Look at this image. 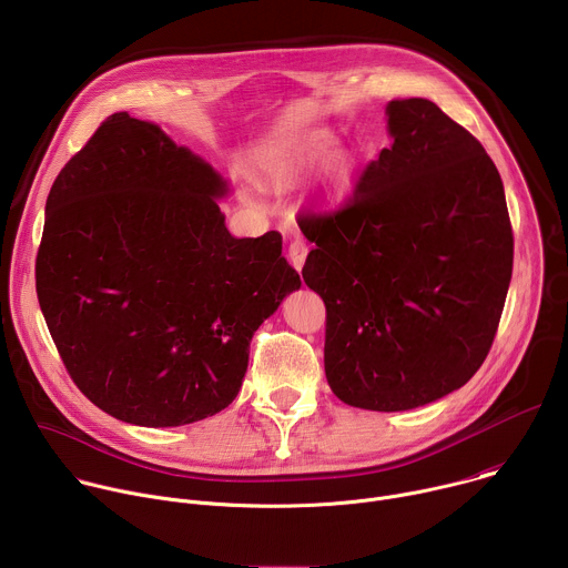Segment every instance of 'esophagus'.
Here are the masks:
<instances>
[{"instance_id":"obj_1","label":"esophagus","mask_w":568,"mask_h":568,"mask_svg":"<svg viewBox=\"0 0 568 568\" xmlns=\"http://www.w3.org/2000/svg\"><path fill=\"white\" fill-rule=\"evenodd\" d=\"M307 252H310V250H307L303 237H294V240L290 242V263L294 265L296 272H301V267H303V263H305V258H307Z\"/></svg>"}]
</instances>
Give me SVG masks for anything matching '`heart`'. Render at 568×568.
<instances>
[{
  "label": "heart",
  "mask_w": 568,
  "mask_h": 568,
  "mask_svg": "<svg viewBox=\"0 0 568 568\" xmlns=\"http://www.w3.org/2000/svg\"><path fill=\"white\" fill-rule=\"evenodd\" d=\"M331 145H333V136L331 134H323L321 132V134H312L310 136V150L314 154L326 152ZM346 178H348V164H346V159L339 156L335 164H333V169H331V180H333L335 186H342L346 182Z\"/></svg>",
  "instance_id": "heart-1"
}]
</instances>
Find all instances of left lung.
Returning <instances> with one entry per match:
<instances>
[{
    "label": "left lung",
    "mask_w": 568,
    "mask_h": 568,
    "mask_svg": "<svg viewBox=\"0 0 568 568\" xmlns=\"http://www.w3.org/2000/svg\"><path fill=\"white\" fill-rule=\"evenodd\" d=\"M390 148L333 213H298L303 281L326 303V377L351 407L407 412L488 357L513 276L504 182L427 99L386 105Z\"/></svg>",
    "instance_id": "left-lung-1"
}]
</instances>
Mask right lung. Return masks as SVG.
Returning a JSON list of instances; mask_svg holds the SVG:
<instances>
[{"label":"right lung","mask_w":568,"mask_h":568,"mask_svg":"<svg viewBox=\"0 0 568 568\" xmlns=\"http://www.w3.org/2000/svg\"><path fill=\"white\" fill-rule=\"evenodd\" d=\"M226 182L128 112L108 116L47 197L36 290L73 384L141 427H180L235 399L250 344L301 287L283 237H233Z\"/></svg>","instance_id":"add662e5"}]
</instances>
